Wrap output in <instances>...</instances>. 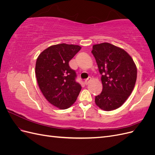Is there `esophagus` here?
I'll list each match as a JSON object with an SVG mask.
<instances>
[{
  "instance_id": "1",
  "label": "esophagus",
  "mask_w": 155,
  "mask_h": 155,
  "mask_svg": "<svg viewBox=\"0 0 155 155\" xmlns=\"http://www.w3.org/2000/svg\"><path fill=\"white\" fill-rule=\"evenodd\" d=\"M90 80H91V78H88V79H85V81H84V83H85V85H87V84L88 83V82H89V81H90Z\"/></svg>"
}]
</instances>
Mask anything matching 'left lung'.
Returning a JSON list of instances; mask_svg holds the SVG:
<instances>
[{
    "label": "left lung",
    "mask_w": 155,
    "mask_h": 155,
    "mask_svg": "<svg viewBox=\"0 0 155 155\" xmlns=\"http://www.w3.org/2000/svg\"><path fill=\"white\" fill-rule=\"evenodd\" d=\"M91 52L103 85L102 92L95 97L96 104L104 110L118 109L130 95L137 81L133 60L124 50L108 43L94 45Z\"/></svg>",
    "instance_id": "1"
}]
</instances>
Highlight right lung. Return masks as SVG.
I'll return each mask as SVG.
<instances>
[{"label":"right lung","instance_id":"right-lung-1","mask_svg":"<svg viewBox=\"0 0 155 155\" xmlns=\"http://www.w3.org/2000/svg\"><path fill=\"white\" fill-rule=\"evenodd\" d=\"M81 46L59 44L51 46L37 59L35 75L40 90L51 105L66 109L76 101L81 86L76 81V72L69 61Z\"/></svg>","mask_w":155,"mask_h":155}]
</instances>
